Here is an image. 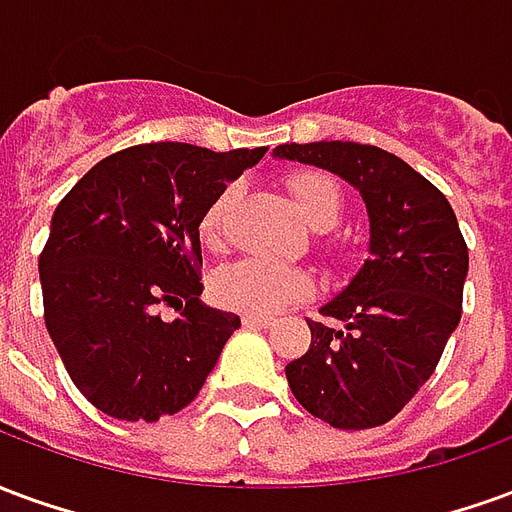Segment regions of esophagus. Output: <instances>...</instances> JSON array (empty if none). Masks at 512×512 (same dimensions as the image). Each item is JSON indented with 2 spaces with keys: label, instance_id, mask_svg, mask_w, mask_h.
Wrapping results in <instances>:
<instances>
[{
  "label": "esophagus",
  "instance_id": "34e87169",
  "mask_svg": "<svg viewBox=\"0 0 512 512\" xmlns=\"http://www.w3.org/2000/svg\"><path fill=\"white\" fill-rule=\"evenodd\" d=\"M241 321H244L246 329H268V326L274 323V318H268V315H252V312H246Z\"/></svg>",
  "mask_w": 512,
  "mask_h": 512
}]
</instances>
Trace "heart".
I'll return each instance as SVG.
<instances>
[{"label":"heart","mask_w":512,"mask_h":512,"mask_svg":"<svg viewBox=\"0 0 512 512\" xmlns=\"http://www.w3.org/2000/svg\"><path fill=\"white\" fill-rule=\"evenodd\" d=\"M285 189L296 202L301 219L315 230H329L343 211V191L337 180L318 169H301L285 180ZM235 191L224 189L205 208L200 219V241L208 249H219L224 241V222L233 208ZM213 299L230 310H244L252 315H271L288 307L310 290V279L304 271L263 257H241L227 263L211 282Z\"/></svg>","instance_id":"heart-1"}]
</instances>
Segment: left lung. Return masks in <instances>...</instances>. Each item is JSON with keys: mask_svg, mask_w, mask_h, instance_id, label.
<instances>
[{"mask_svg": "<svg viewBox=\"0 0 512 512\" xmlns=\"http://www.w3.org/2000/svg\"><path fill=\"white\" fill-rule=\"evenodd\" d=\"M277 158L329 169L367 205L370 260L310 323L307 354L285 367L312 417L340 430L384 425L417 395L461 321L469 249L452 205L428 178L376 145H279Z\"/></svg>", "mask_w": 512, "mask_h": 512, "instance_id": "obj_1", "label": "left lung"}]
</instances>
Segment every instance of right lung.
Instances as JSON below:
<instances>
[{
	"label": "right lung",
	"mask_w": 512,
	"mask_h": 512,
	"mask_svg": "<svg viewBox=\"0 0 512 512\" xmlns=\"http://www.w3.org/2000/svg\"><path fill=\"white\" fill-rule=\"evenodd\" d=\"M263 156L266 147L134 145L62 197L38 263L43 315L68 376L98 411L156 422L200 395L241 326L235 312L200 301V219ZM161 306L181 315L164 322Z\"/></svg>",
	"instance_id": "add662e5"
}]
</instances>
